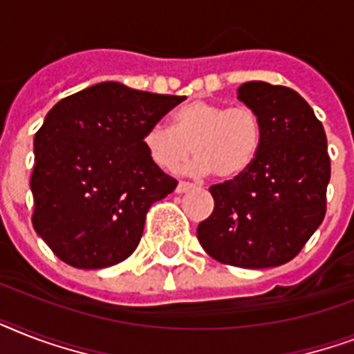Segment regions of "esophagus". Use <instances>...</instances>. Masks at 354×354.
<instances>
[{"label":"esophagus","mask_w":354,"mask_h":354,"mask_svg":"<svg viewBox=\"0 0 354 354\" xmlns=\"http://www.w3.org/2000/svg\"><path fill=\"white\" fill-rule=\"evenodd\" d=\"M194 185L193 183H189V182H180L178 183V187H176V193H187V191H191V189H193Z\"/></svg>","instance_id":"esophagus-1"}]
</instances>
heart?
Listing matches in <instances>:
<instances>
[{"instance_id": "heart-1", "label": "heart", "mask_w": 354, "mask_h": 354, "mask_svg": "<svg viewBox=\"0 0 354 354\" xmlns=\"http://www.w3.org/2000/svg\"><path fill=\"white\" fill-rule=\"evenodd\" d=\"M263 143V121L253 108L221 102H185L174 113V124H154L145 133L143 145L156 165L176 171L191 158L187 167L194 176L215 172L218 178H235L255 161Z\"/></svg>"}]
</instances>
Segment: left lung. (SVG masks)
<instances>
[{
	"label": "left lung",
	"instance_id": "obj_1",
	"mask_svg": "<svg viewBox=\"0 0 354 354\" xmlns=\"http://www.w3.org/2000/svg\"><path fill=\"white\" fill-rule=\"evenodd\" d=\"M236 99L263 121V143L252 167L211 185L215 209L196 235L218 263L270 268L301 252L324 222L330 158L324 124L286 86L244 82Z\"/></svg>",
	"mask_w": 354,
	"mask_h": 354
}]
</instances>
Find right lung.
<instances>
[{
    "label": "right lung",
    "mask_w": 354,
    "mask_h": 354,
    "mask_svg": "<svg viewBox=\"0 0 354 354\" xmlns=\"http://www.w3.org/2000/svg\"><path fill=\"white\" fill-rule=\"evenodd\" d=\"M185 97L101 82L58 101L35 136L32 226L75 268L130 257L150 205L178 182L156 165L145 133Z\"/></svg>",
    "instance_id": "obj_1"
}]
</instances>
